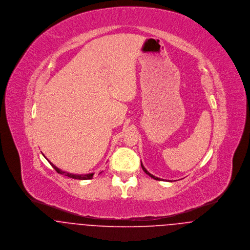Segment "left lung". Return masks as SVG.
Masks as SVG:
<instances>
[{
    "label": "left lung",
    "mask_w": 250,
    "mask_h": 250,
    "mask_svg": "<svg viewBox=\"0 0 250 250\" xmlns=\"http://www.w3.org/2000/svg\"><path fill=\"white\" fill-rule=\"evenodd\" d=\"M141 164H142V167H143V171H144V172H145V173H146V174H147V175H149V176H150V177H151V178L155 179V180H159V181H160V180H163V179L158 178V177H156V176H154V175H152V174H151V173H149V172H148V171H147V170H146V168H145V167H143V163H142V162H141Z\"/></svg>",
    "instance_id": "left-lung-1"
}]
</instances>
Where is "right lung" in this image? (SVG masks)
Segmentation results:
<instances>
[{"label": "right lung", "mask_w": 250, "mask_h": 250, "mask_svg": "<svg viewBox=\"0 0 250 250\" xmlns=\"http://www.w3.org/2000/svg\"><path fill=\"white\" fill-rule=\"evenodd\" d=\"M43 156H44V155H43ZM44 157H45V156H44ZM47 160H48V159H47ZM48 162H49V160H48ZM49 163H50V165L55 168V170H56L58 173L62 174V175H65V176H67V177H69V178L78 179V180H89V179H91L93 177V174H94V173H89V174H72V173H68V172H66V171L61 170V169L58 168L55 165H53L51 162H49Z\"/></svg>", "instance_id": "add662e5"}]
</instances>
